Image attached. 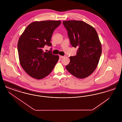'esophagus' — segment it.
<instances>
[{"label":"esophagus","mask_w":122,"mask_h":122,"mask_svg":"<svg viewBox=\"0 0 122 122\" xmlns=\"http://www.w3.org/2000/svg\"><path fill=\"white\" fill-rule=\"evenodd\" d=\"M64 56H59V58H64Z\"/></svg>","instance_id":"esophagus-1"}]
</instances>
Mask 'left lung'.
I'll return each mask as SVG.
<instances>
[{"label": "left lung", "mask_w": 122, "mask_h": 122, "mask_svg": "<svg viewBox=\"0 0 122 122\" xmlns=\"http://www.w3.org/2000/svg\"><path fill=\"white\" fill-rule=\"evenodd\" d=\"M72 46L78 47L77 54L70 56L66 66L71 74L80 79L90 76L96 70L102 54V45L96 30L82 21L63 22Z\"/></svg>", "instance_id": "8db88e82"}]
</instances>
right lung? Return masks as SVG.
I'll return each instance as SVG.
<instances>
[{"mask_svg": "<svg viewBox=\"0 0 122 122\" xmlns=\"http://www.w3.org/2000/svg\"><path fill=\"white\" fill-rule=\"evenodd\" d=\"M60 20L35 21L29 25L18 42L20 62L25 72L33 78L40 80L48 76L58 61V55L52 50L44 52L45 45L50 42L54 30L61 24Z\"/></svg>", "mask_w": 122, "mask_h": 122, "instance_id": "obj_1", "label": "right lung"}]
</instances>
